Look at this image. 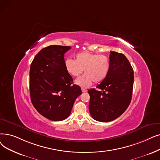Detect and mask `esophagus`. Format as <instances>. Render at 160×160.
Wrapping results in <instances>:
<instances>
[{
    "instance_id": "obj_1",
    "label": "esophagus",
    "mask_w": 160,
    "mask_h": 160,
    "mask_svg": "<svg viewBox=\"0 0 160 160\" xmlns=\"http://www.w3.org/2000/svg\"><path fill=\"white\" fill-rule=\"evenodd\" d=\"M82 92H87V89H86L85 88H82Z\"/></svg>"
}]
</instances>
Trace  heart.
Wrapping results in <instances>:
<instances>
[{
    "mask_svg": "<svg viewBox=\"0 0 160 160\" xmlns=\"http://www.w3.org/2000/svg\"><path fill=\"white\" fill-rule=\"evenodd\" d=\"M65 67L67 72L74 77L84 70L85 74L76 79L75 83L81 87L88 88L93 82L97 84L105 80L110 71V63L105 55L82 52L75 55V60L67 59Z\"/></svg>",
    "mask_w": 160,
    "mask_h": 160,
    "instance_id": "obj_1",
    "label": "heart"
}]
</instances>
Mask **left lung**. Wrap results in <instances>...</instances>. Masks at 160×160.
I'll return each mask as SVG.
<instances>
[{
    "label": "left lung",
    "mask_w": 160,
    "mask_h": 160,
    "mask_svg": "<svg viewBox=\"0 0 160 160\" xmlns=\"http://www.w3.org/2000/svg\"><path fill=\"white\" fill-rule=\"evenodd\" d=\"M110 68L107 77L97 89L88 90L89 110L93 118L111 122L120 116L129 107L133 92L134 72L129 60L122 53L110 52Z\"/></svg>",
    "instance_id": "obj_1"
}]
</instances>
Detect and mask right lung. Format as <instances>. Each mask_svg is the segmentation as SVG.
<instances>
[{"label":"right lung","mask_w":160,"mask_h":160,"mask_svg":"<svg viewBox=\"0 0 160 160\" xmlns=\"http://www.w3.org/2000/svg\"><path fill=\"white\" fill-rule=\"evenodd\" d=\"M71 46L52 45L42 49L30 67L31 102L38 112L48 120L61 121L71 114L74 102L82 94L80 86L72 84L66 71L64 54Z\"/></svg>","instance_id":"obj_1"}]
</instances>
